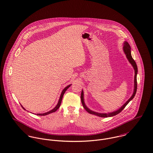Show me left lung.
<instances>
[{
	"instance_id": "left-lung-1",
	"label": "left lung",
	"mask_w": 153,
	"mask_h": 153,
	"mask_svg": "<svg viewBox=\"0 0 153 153\" xmlns=\"http://www.w3.org/2000/svg\"><path fill=\"white\" fill-rule=\"evenodd\" d=\"M123 50L126 55V57L127 58V59L128 60L129 62L131 64V65H132V67H134V71H135V76H134V92L132 95L131 96V97L126 102V103H125L123 104V105H122V107H121V108H120L118 110L116 111H114L112 112H110V113H106V114H102V113H97L96 112H94L93 111H91V109H89L85 105V101H84V94H83V91H82L81 93V101L83 105V108L85 109V110L89 114H92V115H94L96 116H98L99 117H102V118H106V117H111L113 116H115L118 114H120L122 110L125 108V107L128 105V103L134 97L136 92H137V73H138V68H137V64L135 62V61H134V60L132 59V56H131V47L129 45V44H128V42H127L126 41H125L123 43Z\"/></svg>"
}]
</instances>
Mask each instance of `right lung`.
I'll list each match as a JSON object with an SVG mask.
<instances>
[{
    "instance_id": "obj_1",
    "label": "right lung",
    "mask_w": 153,
    "mask_h": 153,
    "mask_svg": "<svg viewBox=\"0 0 153 153\" xmlns=\"http://www.w3.org/2000/svg\"><path fill=\"white\" fill-rule=\"evenodd\" d=\"M70 86H71V85H70L67 86V87H65V88L62 90V91L61 92V94H60V99H59V102H58L57 105H56V106L54 109H53L52 110H51V111H50L49 112H46V113H44V114H37L36 115H39V116H45V115H48V114H51V113H53V112H56V111H57V110L60 108V106L61 100H62V97H63V95H64V93H65V92L67 91V89H68ZM21 106L22 107V108H23V109H24V110H25V109L24 108H23V106H22V105H21Z\"/></svg>"
}]
</instances>
